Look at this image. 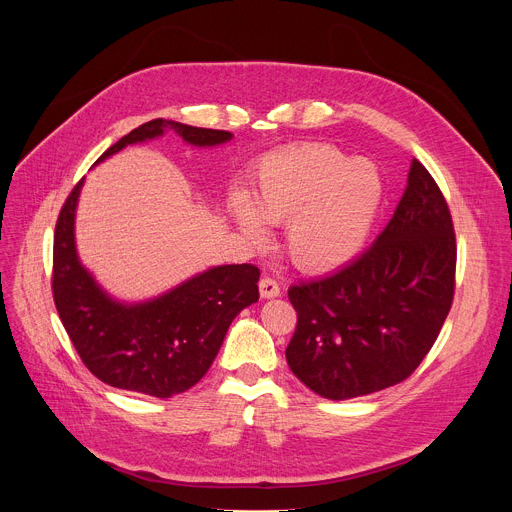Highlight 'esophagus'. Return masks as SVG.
<instances>
[{"label": "esophagus", "instance_id": "obj_1", "mask_svg": "<svg viewBox=\"0 0 512 512\" xmlns=\"http://www.w3.org/2000/svg\"><path fill=\"white\" fill-rule=\"evenodd\" d=\"M259 294L263 300H273V298H279V285L275 279L271 277H263L259 281Z\"/></svg>", "mask_w": 512, "mask_h": 512}]
</instances>
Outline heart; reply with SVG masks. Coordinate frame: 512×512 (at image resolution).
<instances>
[{
  "instance_id": "obj_1",
  "label": "heart",
  "mask_w": 512,
  "mask_h": 512,
  "mask_svg": "<svg viewBox=\"0 0 512 512\" xmlns=\"http://www.w3.org/2000/svg\"><path fill=\"white\" fill-rule=\"evenodd\" d=\"M385 186L379 168L346 160L322 143H302L267 156L249 196L233 192L229 214L255 247L269 239L265 223H285V249L306 271H330L352 261L369 241Z\"/></svg>"
}]
</instances>
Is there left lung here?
<instances>
[{
  "label": "left lung",
  "instance_id": "8db88e82",
  "mask_svg": "<svg viewBox=\"0 0 512 512\" xmlns=\"http://www.w3.org/2000/svg\"><path fill=\"white\" fill-rule=\"evenodd\" d=\"M454 275L448 204L413 160L395 214L375 243L334 273L289 287L298 312L285 350L291 373L332 401L405 381L446 322Z\"/></svg>",
  "mask_w": 512,
  "mask_h": 512
}]
</instances>
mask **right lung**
<instances>
[{"mask_svg":"<svg viewBox=\"0 0 512 512\" xmlns=\"http://www.w3.org/2000/svg\"><path fill=\"white\" fill-rule=\"evenodd\" d=\"M176 133L194 148H214L233 133L154 119L143 123L97 160L127 145ZM85 178L66 198L54 231L52 291L58 316L87 369L103 383L168 399L194 387L210 369L231 322L259 300L255 265H216L160 296L125 302L95 279L77 251V206Z\"/></svg>","mask_w":512,"mask_h":512,"instance_id":"obj_1","label":"right lung"}]
</instances>
